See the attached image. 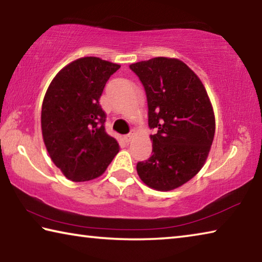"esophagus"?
Segmentation results:
<instances>
[{
  "mask_svg": "<svg viewBox=\"0 0 262 262\" xmlns=\"http://www.w3.org/2000/svg\"><path fill=\"white\" fill-rule=\"evenodd\" d=\"M133 137H134V134H133V133H129V134H127V135L125 136V141L128 142V143H129V142L133 140Z\"/></svg>",
  "mask_w": 262,
  "mask_h": 262,
  "instance_id": "34e87169",
  "label": "esophagus"
}]
</instances>
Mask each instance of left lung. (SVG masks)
Wrapping results in <instances>:
<instances>
[{
    "label": "left lung",
    "instance_id": "obj_1",
    "mask_svg": "<svg viewBox=\"0 0 262 262\" xmlns=\"http://www.w3.org/2000/svg\"><path fill=\"white\" fill-rule=\"evenodd\" d=\"M143 84L152 155L136 164L141 180L157 190L184 185L201 170L215 135L209 97L183 61L154 57L129 66Z\"/></svg>",
    "mask_w": 262,
    "mask_h": 262
}]
</instances>
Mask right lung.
Here are the masks:
<instances>
[{"label":"right lung","mask_w":262,"mask_h":262,"mask_svg":"<svg viewBox=\"0 0 262 262\" xmlns=\"http://www.w3.org/2000/svg\"><path fill=\"white\" fill-rule=\"evenodd\" d=\"M120 66L88 56L60 70L47 89L41 130L53 163L68 179L88 181L101 176L119 144L105 130L99 105L106 82Z\"/></svg>","instance_id":"obj_1"}]
</instances>
